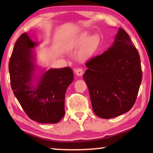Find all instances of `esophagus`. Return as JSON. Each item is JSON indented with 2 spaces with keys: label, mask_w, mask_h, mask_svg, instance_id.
Listing matches in <instances>:
<instances>
[{
  "label": "esophagus",
  "mask_w": 153,
  "mask_h": 153,
  "mask_svg": "<svg viewBox=\"0 0 153 153\" xmlns=\"http://www.w3.org/2000/svg\"><path fill=\"white\" fill-rule=\"evenodd\" d=\"M74 72H75V74H76L77 76H82L83 74V69H81V68L76 69Z\"/></svg>",
  "instance_id": "34e87169"
}]
</instances>
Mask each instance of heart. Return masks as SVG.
I'll use <instances>...</instances> for the list:
<instances>
[{
	"instance_id": "obj_1",
	"label": "heart",
	"mask_w": 153,
	"mask_h": 153,
	"mask_svg": "<svg viewBox=\"0 0 153 153\" xmlns=\"http://www.w3.org/2000/svg\"><path fill=\"white\" fill-rule=\"evenodd\" d=\"M90 34L85 32L79 35L73 42L74 47H79L85 43L84 46L79 53V58L81 60H87L91 58L95 53L100 43V38L98 35H93L89 37Z\"/></svg>"
}]
</instances>
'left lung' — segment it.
<instances>
[{
  "instance_id": "8db88e82",
  "label": "left lung",
  "mask_w": 153,
  "mask_h": 153,
  "mask_svg": "<svg viewBox=\"0 0 153 153\" xmlns=\"http://www.w3.org/2000/svg\"><path fill=\"white\" fill-rule=\"evenodd\" d=\"M83 79L93 110L98 117L112 118L129 111L142 81L139 52L126 31L120 28L107 51L86 62Z\"/></svg>"
}]
</instances>
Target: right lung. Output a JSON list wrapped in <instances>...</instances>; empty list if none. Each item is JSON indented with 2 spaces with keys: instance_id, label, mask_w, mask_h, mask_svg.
Here are the masks:
<instances>
[{
  "instance_id": "1",
  "label": "right lung",
  "mask_w": 153,
  "mask_h": 153,
  "mask_svg": "<svg viewBox=\"0 0 153 153\" xmlns=\"http://www.w3.org/2000/svg\"><path fill=\"white\" fill-rule=\"evenodd\" d=\"M37 44L26 33L19 37L9 62L10 84L22 107L31 120L57 123L65 115V95L74 74L71 68L50 69L32 85L35 65L33 50Z\"/></svg>"
}]
</instances>
